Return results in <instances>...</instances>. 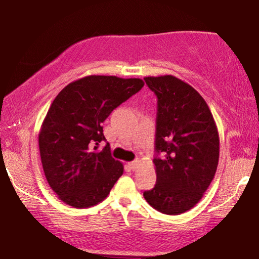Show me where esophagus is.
Returning a JSON list of instances; mask_svg holds the SVG:
<instances>
[{
  "instance_id": "1",
  "label": "esophagus",
  "mask_w": 259,
  "mask_h": 259,
  "mask_svg": "<svg viewBox=\"0 0 259 259\" xmlns=\"http://www.w3.org/2000/svg\"><path fill=\"white\" fill-rule=\"evenodd\" d=\"M140 164H141V160H140V159H136V160L130 161L129 166H130L131 168H133V169H135V168H137L138 166H140Z\"/></svg>"
}]
</instances>
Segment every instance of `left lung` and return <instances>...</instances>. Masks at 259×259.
Instances as JSON below:
<instances>
[{
    "mask_svg": "<svg viewBox=\"0 0 259 259\" xmlns=\"http://www.w3.org/2000/svg\"><path fill=\"white\" fill-rule=\"evenodd\" d=\"M157 96L153 159L157 183L143 193L150 206L167 215L192 209L214 179L220 138L213 115L194 88L173 75L146 76Z\"/></svg>",
    "mask_w": 259,
    "mask_h": 259,
    "instance_id": "obj_1",
    "label": "left lung"
}]
</instances>
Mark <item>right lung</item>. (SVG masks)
I'll return each instance as SVG.
<instances>
[{
    "instance_id": "add662e5",
    "label": "right lung",
    "mask_w": 259,
    "mask_h": 259,
    "mask_svg": "<svg viewBox=\"0 0 259 259\" xmlns=\"http://www.w3.org/2000/svg\"><path fill=\"white\" fill-rule=\"evenodd\" d=\"M143 86L137 78L88 75L68 83L53 100L38 143L45 178L61 201L88 208L109 194L123 164L111 157L108 143L98 149L106 141L102 123Z\"/></svg>"
}]
</instances>
